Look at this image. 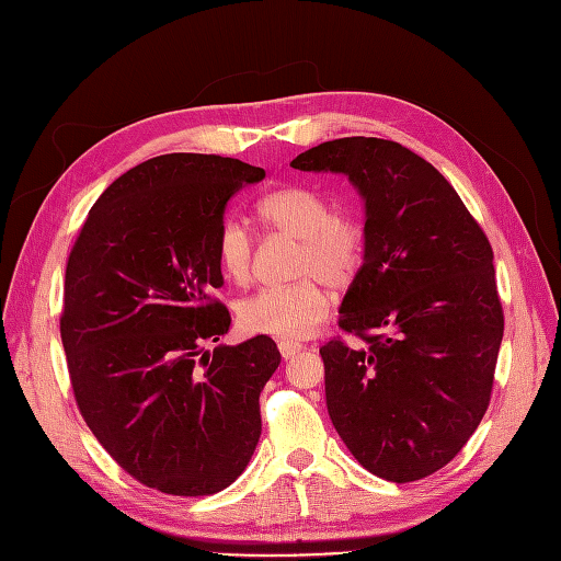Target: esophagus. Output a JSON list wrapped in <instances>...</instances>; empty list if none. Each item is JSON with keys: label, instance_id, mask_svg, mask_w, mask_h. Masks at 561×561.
Returning a JSON list of instances; mask_svg holds the SVG:
<instances>
[{"label": "esophagus", "instance_id": "obj_1", "mask_svg": "<svg viewBox=\"0 0 561 561\" xmlns=\"http://www.w3.org/2000/svg\"><path fill=\"white\" fill-rule=\"evenodd\" d=\"M301 348H304L301 344L287 342V339H280V342H278V351H280V355H283V360H293Z\"/></svg>", "mask_w": 561, "mask_h": 561}]
</instances>
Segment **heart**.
<instances>
[{
    "label": "heart",
    "mask_w": 561,
    "mask_h": 561,
    "mask_svg": "<svg viewBox=\"0 0 561 561\" xmlns=\"http://www.w3.org/2000/svg\"><path fill=\"white\" fill-rule=\"evenodd\" d=\"M262 222L297 239L295 276L290 285L264 287L239 307L248 332L280 339H301L328 316L330 287H346L358 276L365 257V233L351 217L334 215L325 194L313 186L287 184L268 192L257 206ZM217 264L233 283H248L252 274V236L239 219H227L215 243Z\"/></svg>",
    "instance_id": "obj_1"
}]
</instances>
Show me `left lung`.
<instances>
[{
  "label": "left lung",
  "mask_w": 561,
  "mask_h": 561,
  "mask_svg": "<svg viewBox=\"0 0 561 561\" xmlns=\"http://www.w3.org/2000/svg\"><path fill=\"white\" fill-rule=\"evenodd\" d=\"M290 165L346 175L365 201V257L339 309L360 342L320 348L330 419L371 474L428 478L489 407L503 339L494 252L445 175L393 140L339 138Z\"/></svg>",
  "instance_id": "8db88e82"
}]
</instances>
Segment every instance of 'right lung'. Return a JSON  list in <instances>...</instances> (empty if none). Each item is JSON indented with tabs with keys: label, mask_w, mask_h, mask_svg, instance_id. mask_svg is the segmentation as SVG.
<instances>
[{
	"label": "right lung",
	"mask_w": 561,
	"mask_h": 561,
	"mask_svg": "<svg viewBox=\"0 0 561 561\" xmlns=\"http://www.w3.org/2000/svg\"><path fill=\"white\" fill-rule=\"evenodd\" d=\"M264 175L215 154L149 159L93 203L67 260L60 336L79 412L118 466L163 494H217L260 443L276 342L203 344L231 325L213 299L227 203Z\"/></svg>",
	"instance_id": "add662e5"
}]
</instances>
